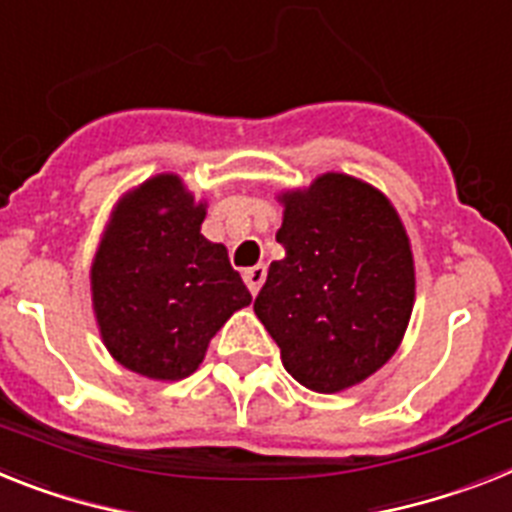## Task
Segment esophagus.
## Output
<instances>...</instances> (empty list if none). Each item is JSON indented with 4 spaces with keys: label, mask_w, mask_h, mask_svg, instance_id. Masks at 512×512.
I'll use <instances>...</instances> for the list:
<instances>
[{
    "label": "esophagus",
    "mask_w": 512,
    "mask_h": 512,
    "mask_svg": "<svg viewBox=\"0 0 512 512\" xmlns=\"http://www.w3.org/2000/svg\"><path fill=\"white\" fill-rule=\"evenodd\" d=\"M265 273H268L265 265H255V268L244 270V283H247V289L252 291V296H255L257 291H260V286L265 283Z\"/></svg>",
    "instance_id": "esophagus-1"
}]
</instances>
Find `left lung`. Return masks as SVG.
Here are the masks:
<instances>
[{"instance_id":"obj_1","label":"left lung","mask_w":512,"mask_h":512,"mask_svg":"<svg viewBox=\"0 0 512 512\" xmlns=\"http://www.w3.org/2000/svg\"><path fill=\"white\" fill-rule=\"evenodd\" d=\"M270 263L255 299L260 317L296 382L338 393L388 362L414 307L409 236L388 197L346 174H325L283 195Z\"/></svg>"}]
</instances>
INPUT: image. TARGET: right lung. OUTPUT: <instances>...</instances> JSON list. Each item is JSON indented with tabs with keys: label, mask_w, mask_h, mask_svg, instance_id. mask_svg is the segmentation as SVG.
<instances>
[{
	"label": "right lung",
	"mask_w": 512,
	"mask_h": 512,
	"mask_svg": "<svg viewBox=\"0 0 512 512\" xmlns=\"http://www.w3.org/2000/svg\"><path fill=\"white\" fill-rule=\"evenodd\" d=\"M205 205L161 174L124 197L90 270L93 309L111 356L150 380H182L252 294L223 244L200 234Z\"/></svg>",
	"instance_id": "obj_1"
}]
</instances>
